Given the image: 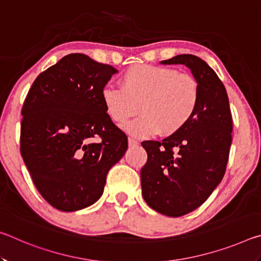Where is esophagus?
Segmentation results:
<instances>
[{
  "label": "esophagus",
  "instance_id": "34e87169",
  "mask_svg": "<svg viewBox=\"0 0 261 261\" xmlns=\"http://www.w3.org/2000/svg\"><path fill=\"white\" fill-rule=\"evenodd\" d=\"M138 145H139L138 140H136V139H134V138H129V146H130V147L138 146Z\"/></svg>",
  "mask_w": 261,
  "mask_h": 261
}]
</instances>
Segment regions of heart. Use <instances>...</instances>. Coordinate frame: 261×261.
<instances>
[{
    "mask_svg": "<svg viewBox=\"0 0 261 261\" xmlns=\"http://www.w3.org/2000/svg\"><path fill=\"white\" fill-rule=\"evenodd\" d=\"M121 87L106 86L101 99L116 124H125L140 109L141 116L125 130L137 138L160 132L173 136L192 120L200 102L199 82L192 74L169 67L135 64L122 73Z\"/></svg>",
    "mask_w": 261,
    "mask_h": 261,
    "instance_id": "obj_1",
    "label": "heart"
}]
</instances>
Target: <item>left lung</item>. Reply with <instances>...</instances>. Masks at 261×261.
Returning a JSON list of instances; mask_svg holds the SVG:
<instances>
[{
  "instance_id": "left-lung-1",
  "label": "left lung",
  "mask_w": 261,
  "mask_h": 261,
  "mask_svg": "<svg viewBox=\"0 0 261 261\" xmlns=\"http://www.w3.org/2000/svg\"><path fill=\"white\" fill-rule=\"evenodd\" d=\"M163 64H184L200 85V102L184 129L162 141L141 143L147 162L141 191L159 213L178 218L201 206L223 178L231 146L232 116L223 83L205 61L183 54Z\"/></svg>"
}]
</instances>
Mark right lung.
I'll list each match as a JSON object with an SVG mask.
<instances>
[{
	"mask_svg": "<svg viewBox=\"0 0 261 261\" xmlns=\"http://www.w3.org/2000/svg\"><path fill=\"white\" fill-rule=\"evenodd\" d=\"M116 69L69 54L35 78L21 108L20 154L43 199L63 212L102 196L127 137L106 113L101 92Z\"/></svg>",
	"mask_w": 261,
	"mask_h": 261,
	"instance_id": "obj_1",
	"label": "right lung"
}]
</instances>
